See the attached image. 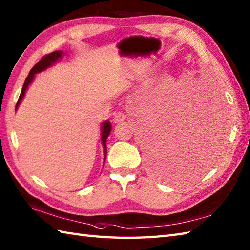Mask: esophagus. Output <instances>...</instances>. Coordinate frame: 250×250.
<instances>
[{
  "instance_id": "34e87169",
  "label": "esophagus",
  "mask_w": 250,
  "mask_h": 250,
  "mask_svg": "<svg viewBox=\"0 0 250 250\" xmlns=\"http://www.w3.org/2000/svg\"><path fill=\"white\" fill-rule=\"evenodd\" d=\"M125 119V115L124 113H116L114 115V121L115 122H120V121H124Z\"/></svg>"
}]
</instances>
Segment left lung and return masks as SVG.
I'll use <instances>...</instances> for the list:
<instances>
[{"label": "left lung", "instance_id": "obj_1", "mask_svg": "<svg viewBox=\"0 0 250 250\" xmlns=\"http://www.w3.org/2000/svg\"><path fill=\"white\" fill-rule=\"evenodd\" d=\"M213 136L205 116L189 109L185 101L169 100L145 132L150 169L166 182L201 171L209 160Z\"/></svg>", "mask_w": 250, "mask_h": 250}]
</instances>
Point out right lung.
I'll return each instance as SVG.
<instances>
[{
	"label": "right lung",
	"mask_w": 250,
	"mask_h": 250,
	"mask_svg": "<svg viewBox=\"0 0 250 250\" xmlns=\"http://www.w3.org/2000/svg\"><path fill=\"white\" fill-rule=\"evenodd\" d=\"M63 54H64V52H62L61 50H57V51L51 52V54H49V55L44 56L39 62L36 63V64L33 67H32V70L29 73V76L26 77L25 81H24L22 90H21V93H20V97L17 101V104H16V110H17L19 104L21 103V100L23 99L26 89H28V87H29V84L34 79L35 74L40 73V72H43L44 70H46L47 67H49L52 64H55V63L58 60H59L60 58H62ZM110 130H111V124L108 120L102 122V130H101V141H102V145H103V149H104V159L106 158V152H107V150H106V140H107V137L110 133Z\"/></svg>",
	"instance_id": "1"
}]
</instances>
